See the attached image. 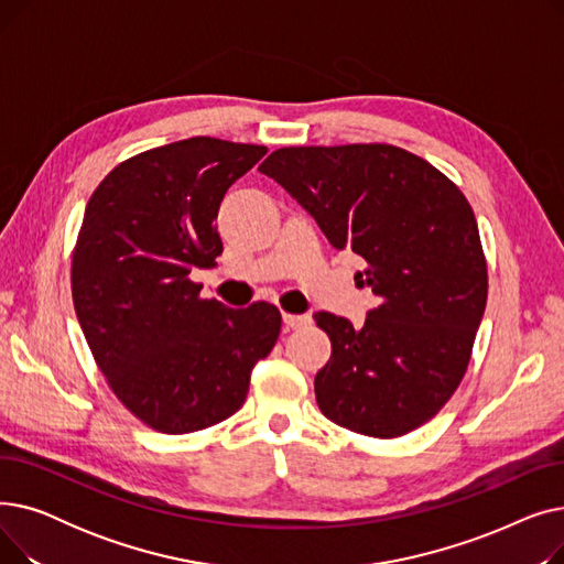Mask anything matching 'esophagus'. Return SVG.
Returning a JSON list of instances; mask_svg holds the SVG:
<instances>
[{
	"label": "esophagus",
	"mask_w": 564,
	"mask_h": 564,
	"mask_svg": "<svg viewBox=\"0 0 564 564\" xmlns=\"http://www.w3.org/2000/svg\"><path fill=\"white\" fill-rule=\"evenodd\" d=\"M308 322H311V315H292V313H283V324H285V329H300V327H306Z\"/></svg>",
	"instance_id": "obj_1"
}]
</instances>
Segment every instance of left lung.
I'll return each mask as SVG.
<instances>
[{
  "label": "left lung",
  "mask_w": 564,
  "mask_h": 564,
  "mask_svg": "<svg viewBox=\"0 0 564 564\" xmlns=\"http://www.w3.org/2000/svg\"><path fill=\"white\" fill-rule=\"evenodd\" d=\"M260 173L297 200L334 249H351L377 294L361 329L315 313L332 359L315 400L377 438L427 423L466 372L487 306V262L464 194L430 162L387 143L279 148Z\"/></svg>",
  "instance_id": "1"
}]
</instances>
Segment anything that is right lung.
<instances>
[{
	"label": "right lung",
	"mask_w": 564,
	"mask_h": 564,
	"mask_svg": "<svg viewBox=\"0 0 564 564\" xmlns=\"http://www.w3.org/2000/svg\"><path fill=\"white\" fill-rule=\"evenodd\" d=\"M264 145L173 141L118 164L88 198L73 253V304L111 391L139 421L187 434L245 404L272 351V304L228 308L189 281L224 251L215 219Z\"/></svg>",
	"instance_id": "right-lung-1"
}]
</instances>
